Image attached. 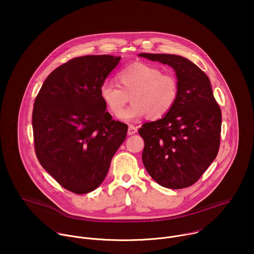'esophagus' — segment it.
<instances>
[{
	"label": "esophagus",
	"mask_w": 254,
	"mask_h": 254,
	"mask_svg": "<svg viewBox=\"0 0 254 254\" xmlns=\"http://www.w3.org/2000/svg\"><path fill=\"white\" fill-rule=\"evenodd\" d=\"M136 131H137V129H136L135 127H133V126H128V129H127V134H128V135H132V134H134Z\"/></svg>",
	"instance_id": "obj_1"
}]
</instances>
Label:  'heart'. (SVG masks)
<instances>
[{"label":"heart","instance_id":"1","mask_svg":"<svg viewBox=\"0 0 254 254\" xmlns=\"http://www.w3.org/2000/svg\"><path fill=\"white\" fill-rule=\"evenodd\" d=\"M120 87L112 82L101 84L99 94L114 116L120 117L129 97L132 105L123 113L122 119L131 122L147 115L150 120L165 117L179 97V81L173 73L144 63H134L117 74Z\"/></svg>","mask_w":254,"mask_h":254}]
</instances>
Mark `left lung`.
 <instances>
[{"label": "left lung", "mask_w": 254, "mask_h": 254, "mask_svg": "<svg viewBox=\"0 0 254 254\" xmlns=\"http://www.w3.org/2000/svg\"><path fill=\"white\" fill-rule=\"evenodd\" d=\"M138 56L174 68L180 88L172 110L138 129L144 141L143 166L165 188L190 187L215 160L220 146L221 110L210 80L185 57L150 53Z\"/></svg>", "instance_id": "obj_1"}]
</instances>
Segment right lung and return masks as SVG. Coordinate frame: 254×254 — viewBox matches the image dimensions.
Masks as SVG:
<instances>
[{
	"mask_svg": "<svg viewBox=\"0 0 254 254\" xmlns=\"http://www.w3.org/2000/svg\"><path fill=\"white\" fill-rule=\"evenodd\" d=\"M121 57L86 55L53 70L36 96L34 147L41 166L66 190L86 194L104 180L127 126L105 112L99 89Z\"/></svg>",
	"mask_w": 254,
	"mask_h": 254,
	"instance_id": "right-lung-1",
	"label": "right lung"
}]
</instances>
